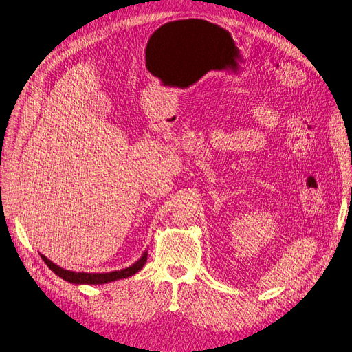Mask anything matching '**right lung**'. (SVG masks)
Segmentation results:
<instances>
[{
    "label": "right lung",
    "mask_w": 352,
    "mask_h": 352,
    "mask_svg": "<svg viewBox=\"0 0 352 352\" xmlns=\"http://www.w3.org/2000/svg\"><path fill=\"white\" fill-rule=\"evenodd\" d=\"M41 256H42L43 261L46 263V265L52 271H54L56 276L63 278L65 281L72 283V284L100 285V284H106V283H111V281H117V280H122V278H127L130 276H135L136 272L140 271L142 267L146 264L148 251L143 252L138 261L130 267H126L123 270H117V271H110V272H76V271H69V270H65V268L56 265L55 263H52L50 259L46 258L45 255L41 254Z\"/></svg>",
    "instance_id": "1"
}]
</instances>
